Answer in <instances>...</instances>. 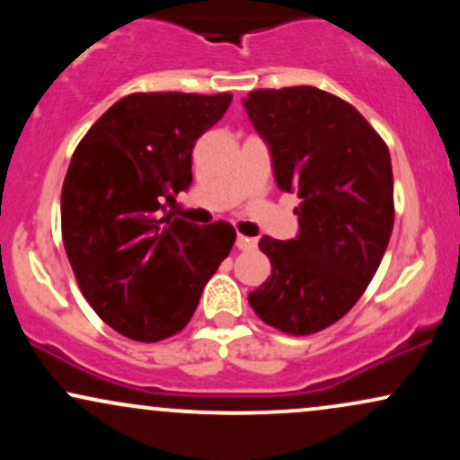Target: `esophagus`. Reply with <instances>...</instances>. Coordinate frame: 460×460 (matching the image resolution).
Instances as JSON below:
<instances>
[{"label": "esophagus", "mask_w": 460, "mask_h": 460, "mask_svg": "<svg viewBox=\"0 0 460 460\" xmlns=\"http://www.w3.org/2000/svg\"><path fill=\"white\" fill-rule=\"evenodd\" d=\"M235 246L240 248V251H252V248L257 246V240L255 237H248V235H237Z\"/></svg>", "instance_id": "1"}]
</instances>
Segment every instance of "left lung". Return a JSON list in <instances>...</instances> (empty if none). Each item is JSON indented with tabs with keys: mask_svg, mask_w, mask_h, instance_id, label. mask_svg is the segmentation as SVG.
Here are the masks:
<instances>
[{
	"mask_svg": "<svg viewBox=\"0 0 460 460\" xmlns=\"http://www.w3.org/2000/svg\"><path fill=\"white\" fill-rule=\"evenodd\" d=\"M242 105L270 149L277 186L300 199L296 237L260 240L272 277L248 303L274 329L311 335L346 315L381 266L394 229L392 157L350 103L320 88L252 91Z\"/></svg>",
	"mask_w": 460,
	"mask_h": 460,
	"instance_id": "left-lung-1",
	"label": "left lung"
}]
</instances>
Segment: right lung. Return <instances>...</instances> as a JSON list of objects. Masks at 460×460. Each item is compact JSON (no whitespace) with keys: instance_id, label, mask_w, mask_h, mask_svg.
Segmentation results:
<instances>
[{"instance_id":"1","label":"right lung","mask_w":460,"mask_h":460,"mask_svg":"<svg viewBox=\"0 0 460 460\" xmlns=\"http://www.w3.org/2000/svg\"><path fill=\"white\" fill-rule=\"evenodd\" d=\"M229 103V93L129 94L73 153L62 186L66 257L84 298L129 340L181 331L234 246L229 223L199 226L168 212L192 183L194 142Z\"/></svg>"}]
</instances>
